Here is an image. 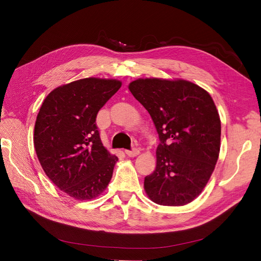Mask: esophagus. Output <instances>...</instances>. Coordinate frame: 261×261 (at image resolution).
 I'll return each mask as SVG.
<instances>
[{
  "mask_svg": "<svg viewBox=\"0 0 261 261\" xmlns=\"http://www.w3.org/2000/svg\"><path fill=\"white\" fill-rule=\"evenodd\" d=\"M125 153L128 156H136L139 154V149L138 148H133L132 150H125Z\"/></svg>",
  "mask_w": 261,
  "mask_h": 261,
  "instance_id": "esophagus-1",
  "label": "esophagus"
}]
</instances>
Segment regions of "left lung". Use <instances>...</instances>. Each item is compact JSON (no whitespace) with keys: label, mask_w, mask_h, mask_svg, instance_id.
<instances>
[{"label":"left lung","mask_w":261,"mask_h":261,"mask_svg":"<svg viewBox=\"0 0 261 261\" xmlns=\"http://www.w3.org/2000/svg\"><path fill=\"white\" fill-rule=\"evenodd\" d=\"M128 88L151 116L160 144L145 191L162 206H184L198 197L218 161L221 121L210 94L191 82L139 78Z\"/></svg>","instance_id":"obj_1"}]
</instances>
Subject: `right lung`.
<instances>
[{
  "label": "right lung",
  "instance_id": "add662e5",
  "mask_svg": "<svg viewBox=\"0 0 261 261\" xmlns=\"http://www.w3.org/2000/svg\"><path fill=\"white\" fill-rule=\"evenodd\" d=\"M121 86L94 77L75 81L51 91L38 113L39 162L52 183L75 199L96 198L112 178L118 159L102 145L96 118Z\"/></svg>",
  "mask_w": 261,
  "mask_h": 261
}]
</instances>
